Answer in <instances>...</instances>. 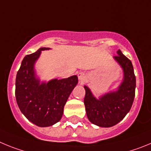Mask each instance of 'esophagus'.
Returning a JSON list of instances; mask_svg holds the SVG:
<instances>
[{"instance_id": "esophagus-1", "label": "esophagus", "mask_w": 151, "mask_h": 151, "mask_svg": "<svg viewBox=\"0 0 151 151\" xmlns=\"http://www.w3.org/2000/svg\"><path fill=\"white\" fill-rule=\"evenodd\" d=\"M77 77H78L79 81H81V82H83L86 79V74L83 72H80L77 74Z\"/></svg>"}]
</instances>
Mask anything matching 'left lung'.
<instances>
[{
    "label": "left lung",
    "mask_w": 151,
    "mask_h": 151,
    "mask_svg": "<svg viewBox=\"0 0 151 151\" xmlns=\"http://www.w3.org/2000/svg\"><path fill=\"white\" fill-rule=\"evenodd\" d=\"M114 59L123 70V82L117 90L110 92L96 99L90 89L84 86L86 90L84 104L89 121L100 127H111L120 122L130 111L135 98L136 80L132 62L117 51Z\"/></svg>",
    "instance_id": "1"
}]
</instances>
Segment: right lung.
Returning a JSON list of instances; mask_svg holds the SVG:
<instances>
[{
	"label": "right lung",
	"instance_id": "obj_1",
	"mask_svg": "<svg viewBox=\"0 0 151 151\" xmlns=\"http://www.w3.org/2000/svg\"><path fill=\"white\" fill-rule=\"evenodd\" d=\"M48 50L42 47L25 56L16 78L15 93L19 108L29 121L40 127L52 126L60 120L65 104L78 83L74 75L40 83L35 74V64L41 51Z\"/></svg>",
	"mask_w": 151,
	"mask_h": 151
}]
</instances>
